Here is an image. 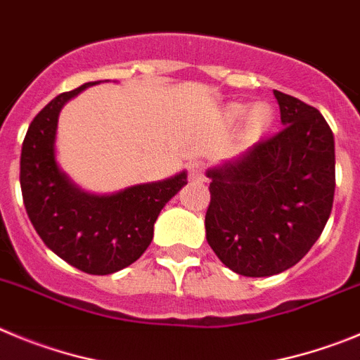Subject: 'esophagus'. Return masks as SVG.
I'll return each instance as SVG.
<instances>
[{"instance_id":"34e87169","label":"esophagus","mask_w":360,"mask_h":360,"mask_svg":"<svg viewBox=\"0 0 360 360\" xmlns=\"http://www.w3.org/2000/svg\"><path fill=\"white\" fill-rule=\"evenodd\" d=\"M188 176L192 181H204V165L200 161H193L188 167Z\"/></svg>"}]
</instances>
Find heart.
I'll list each match as a JSON object with an SVG mask.
<instances>
[{
  "instance_id": "obj_1",
  "label": "heart",
  "mask_w": 360,
  "mask_h": 360,
  "mask_svg": "<svg viewBox=\"0 0 360 360\" xmlns=\"http://www.w3.org/2000/svg\"><path fill=\"white\" fill-rule=\"evenodd\" d=\"M245 112H248V108H245L244 103H233L228 109V116L233 122H238V120L244 118ZM271 122H273V109H271V105H267V103H257L249 111L245 127H248V131L251 134H260V132H264L271 125Z\"/></svg>"
}]
</instances>
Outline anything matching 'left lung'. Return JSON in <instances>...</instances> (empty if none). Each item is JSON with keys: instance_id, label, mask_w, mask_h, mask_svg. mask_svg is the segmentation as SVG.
Instances as JSON below:
<instances>
[{"instance_id": "left-lung-1", "label": "left lung", "mask_w": 360, "mask_h": 360, "mask_svg": "<svg viewBox=\"0 0 360 360\" xmlns=\"http://www.w3.org/2000/svg\"><path fill=\"white\" fill-rule=\"evenodd\" d=\"M281 129L210 168L206 240L220 262L251 278L283 273L325 229L335 192L332 129L316 108L276 91Z\"/></svg>"}]
</instances>
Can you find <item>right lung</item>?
I'll use <instances>...</instances> for the list:
<instances>
[{
    "label": "right lung",
    "mask_w": 360,
    "mask_h": 360,
    "mask_svg": "<svg viewBox=\"0 0 360 360\" xmlns=\"http://www.w3.org/2000/svg\"><path fill=\"white\" fill-rule=\"evenodd\" d=\"M96 82L55 96L32 120L21 148V192L28 219L44 244L87 274H111L134 264L150 245L165 204L188 183L181 172L111 195L80 190L55 160V134L64 103Z\"/></svg>",
    "instance_id": "right-lung-1"
}]
</instances>
